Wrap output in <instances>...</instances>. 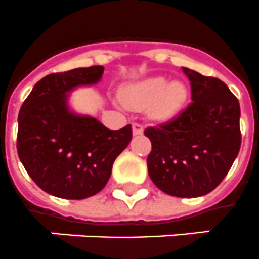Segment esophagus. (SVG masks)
Instances as JSON below:
<instances>
[{
	"instance_id": "34e87169",
	"label": "esophagus",
	"mask_w": 259,
	"mask_h": 259,
	"mask_svg": "<svg viewBox=\"0 0 259 259\" xmlns=\"http://www.w3.org/2000/svg\"><path fill=\"white\" fill-rule=\"evenodd\" d=\"M143 131H144V128H143L142 124L139 123L132 124V132H134V135H142Z\"/></svg>"
}]
</instances>
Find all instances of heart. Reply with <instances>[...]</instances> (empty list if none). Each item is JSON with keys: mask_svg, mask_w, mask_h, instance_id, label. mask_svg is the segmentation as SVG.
Wrapping results in <instances>:
<instances>
[{"mask_svg": "<svg viewBox=\"0 0 259 259\" xmlns=\"http://www.w3.org/2000/svg\"><path fill=\"white\" fill-rule=\"evenodd\" d=\"M124 104L130 108H146L158 120L172 117L179 112L187 99V88L182 82H169L164 77H150L128 87L121 94Z\"/></svg>", "mask_w": 259, "mask_h": 259, "instance_id": "obj_1", "label": "heart"}]
</instances>
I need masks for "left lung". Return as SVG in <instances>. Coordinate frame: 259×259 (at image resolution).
Masks as SVG:
<instances>
[{"mask_svg":"<svg viewBox=\"0 0 259 259\" xmlns=\"http://www.w3.org/2000/svg\"><path fill=\"white\" fill-rule=\"evenodd\" d=\"M182 69L191 82L192 103L171 121L146 128L144 135L152 144L147 167L163 192L196 198L211 192L237 158L241 108L219 78Z\"/></svg>","mask_w":259,"mask_h":259,"instance_id":"left-lung-1","label":"left lung"}]
</instances>
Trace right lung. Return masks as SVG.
<instances>
[{"instance_id": "right-lung-1", "label": "right lung", "mask_w": 259, "mask_h": 259, "mask_svg": "<svg viewBox=\"0 0 259 259\" xmlns=\"http://www.w3.org/2000/svg\"><path fill=\"white\" fill-rule=\"evenodd\" d=\"M104 67L76 68L41 78L18 113L17 152L41 190L63 199H85L107 185L115 159L130 144L132 128L108 130L68 105L77 87L101 80Z\"/></svg>"}]
</instances>
